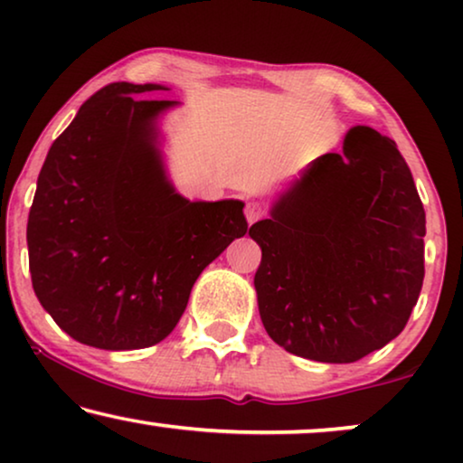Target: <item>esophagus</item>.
Returning <instances> with one entry per match:
<instances>
[{
    "mask_svg": "<svg viewBox=\"0 0 463 463\" xmlns=\"http://www.w3.org/2000/svg\"><path fill=\"white\" fill-rule=\"evenodd\" d=\"M244 214H246V221H249V223H255V221H259L265 214V208L261 202H249L244 208Z\"/></svg>",
    "mask_w": 463,
    "mask_h": 463,
    "instance_id": "obj_1",
    "label": "esophagus"
}]
</instances>
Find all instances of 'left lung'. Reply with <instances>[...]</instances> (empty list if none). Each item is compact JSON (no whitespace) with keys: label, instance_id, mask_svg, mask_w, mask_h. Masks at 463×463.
Listing matches in <instances>:
<instances>
[{"label":"left lung","instance_id":"obj_1","mask_svg":"<svg viewBox=\"0 0 463 463\" xmlns=\"http://www.w3.org/2000/svg\"><path fill=\"white\" fill-rule=\"evenodd\" d=\"M249 236L263 326L295 356L356 363L398 337L420 299L426 213L396 143L369 126L309 162Z\"/></svg>","mask_w":463,"mask_h":463}]
</instances>
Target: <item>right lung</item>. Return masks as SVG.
<instances>
[{"mask_svg": "<svg viewBox=\"0 0 463 463\" xmlns=\"http://www.w3.org/2000/svg\"><path fill=\"white\" fill-rule=\"evenodd\" d=\"M162 84L105 86L50 147L29 211L33 290L56 325L99 350L166 339L195 280L249 225L242 200H187L170 181Z\"/></svg>", "mask_w": 463, "mask_h": 463, "instance_id": "right-lung-1", "label": "right lung"}]
</instances>
